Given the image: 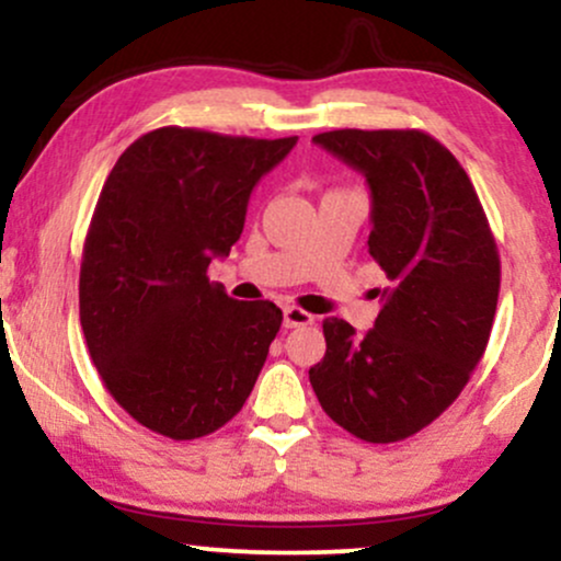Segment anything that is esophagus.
<instances>
[{
	"mask_svg": "<svg viewBox=\"0 0 561 561\" xmlns=\"http://www.w3.org/2000/svg\"><path fill=\"white\" fill-rule=\"evenodd\" d=\"M313 324V317L308 311H302L298 306H287L285 308V327L287 330H295V327H308Z\"/></svg>",
	"mask_w": 561,
	"mask_h": 561,
	"instance_id": "1",
	"label": "esophagus"
}]
</instances>
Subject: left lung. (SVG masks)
I'll return each instance as SVG.
<instances>
[{"label":"left lung","mask_w":561,"mask_h":561,"mask_svg":"<svg viewBox=\"0 0 561 561\" xmlns=\"http://www.w3.org/2000/svg\"><path fill=\"white\" fill-rule=\"evenodd\" d=\"M364 173L369 253L388 287L375 327L324 319L327 353L308 369L332 422L396 443L437 420L485 353L501 287L499 248L478 192L440 141L416 128H340L313 137Z\"/></svg>","instance_id":"1"}]
</instances>
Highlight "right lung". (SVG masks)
<instances>
[{
    "label": "right lung",
    "instance_id": "obj_1",
    "mask_svg": "<svg viewBox=\"0 0 561 561\" xmlns=\"http://www.w3.org/2000/svg\"><path fill=\"white\" fill-rule=\"evenodd\" d=\"M295 141L163 126L113 165L83 242L79 308L102 382L141 427L195 440L248 401L282 311L229 298L208 266L240 240L250 192Z\"/></svg>",
    "mask_w": 561,
    "mask_h": 561
}]
</instances>
